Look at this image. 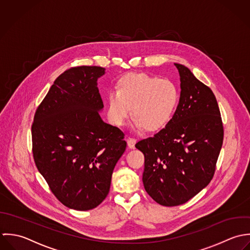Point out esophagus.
I'll return each instance as SVG.
<instances>
[{
    "label": "esophagus",
    "mask_w": 250,
    "mask_h": 250,
    "mask_svg": "<svg viewBox=\"0 0 250 250\" xmlns=\"http://www.w3.org/2000/svg\"><path fill=\"white\" fill-rule=\"evenodd\" d=\"M126 142H127V145L130 149H134L135 148V144H136V139L135 138H131V137H128L126 139Z\"/></svg>",
    "instance_id": "34e87169"
}]
</instances>
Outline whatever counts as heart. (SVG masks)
I'll use <instances>...</instances> for the list:
<instances>
[{"mask_svg":"<svg viewBox=\"0 0 250 250\" xmlns=\"http://www.w3.org/2000/svg\"><path fill=\"white\" fill-rule=\"evenodd\" d=\"M180 100L177 84L147 73H128L117 84V91L106 97L109 121L122 126L130 115L137 128L155 131L164 127L173 118Z\"/></svg>","mask_w":250,"mask_h":250,"instance_id":"b5f03b06","label":"heart"}]
</instances>
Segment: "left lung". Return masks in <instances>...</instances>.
Returning <instances> with one entry per match:
<instances>
[{"mask_svg":"<svg viewBox=\"0 0 250 250\" xmlns=\"http://www.w3.org/2000/svg\"><path fill=\"white\" fill-rule=\"evenodd\" d=\"M181 76V98L164 128L136 143L145 156L143 184L159 205L185 204L213 178L224 129L212 91L185 65L175 63Z\"/></svg>","mask_w":250,"mask_h":250,"instance_id":"1","label":"left lung"}]
</instances>
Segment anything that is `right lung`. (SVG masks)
<instances>
[{
	"mask_svg": "<svg viewBox=\"0 0 250 250\" xmlns=\"http://www.w3.org/2000/svg\"><path fill=\"white\" fill-rule=\"evenodd\" d=\"M100 66L63 71L38 106L32 125L33 156L52 193L77 210L98 207L108 195L114 167L126 148L125 133L104 123Z\"/></svg>",
	"mask_w": 250,
	"mask_h": 250,
	"instance_id": "add662e5",
	"label": "right lung"
}]
</instances>
